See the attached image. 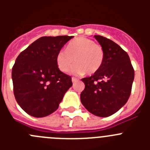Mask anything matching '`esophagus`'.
I'll use <instances>...</instances> for the list:
<instances>
[{
  "label": "esophagus",
  "instance_id": "34e87169",
  "mask_svg": "<svg viewBox=\"0 0 150 150\" xmlns=\"http://www.w3.org/2000/svg\"><path fill=\"white\" fill-rule=\"evenodd\" d=\"M76 81H77V79H76V78L72 77V83H75Z\"/></svg>",
  "mask_w": 150,
  "mask_h": 150
}]
</instances>
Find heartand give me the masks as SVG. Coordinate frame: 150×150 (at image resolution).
<instances>
[{
	"label": "heart",
	"instance_id": "1",
	"mask_svg": "<svg viewBox=\"0 0 150 150\" xmlns=\"http://www.w3.org/2000/svg\"><path fill=\"white\" fill-rule=\"evenodd\" d=\"M104 52L102 46L94 40L79 37L71 40L65 50L56 55L57 66L62 72L67 73L74 64L72 73L77 75L93 74L98 72L104 62Z\"/></svg>",
	"mask_w": 150,
	"mask_h": 150
}]
</instances>
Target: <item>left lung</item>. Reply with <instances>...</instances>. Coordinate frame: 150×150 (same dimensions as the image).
Returning <instances> with one entry per match:
<instances>
[{
  "label": "left lung",
  "mask_w": 150,
  "mask_h": 150,
  "mask_svg": "<svg viewBox=\"0 0 150 150\" xmlns=\"http://www.w3.org/2000/svg\"><path fill=\"white\" fill-rule=\"evenodd\" d=\"M94 37L104 50V62L98 72L81 79L85 88L80 94V100L88 112L107 117L128 101L134 71L128 53L119 45L102 36Z\"/></svg>",
  "instance_id": "left-lung-1"
}]
</instances>
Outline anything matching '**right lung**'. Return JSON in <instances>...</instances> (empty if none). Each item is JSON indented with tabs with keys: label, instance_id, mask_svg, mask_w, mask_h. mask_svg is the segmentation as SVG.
<instances>
[{
	"label": "right lung",
	"instance_id": "1",
	"mask_svg": "<svg viewBox=\"0 0 150 150\" xmlns=\"http://www.w3.org/2000/svg\"><path fill=\"white\" fill-rule=\"evenodd\" d=\"M73 36L42 37L22 51L12 69L13 93L18 105L34 117H44L59 108L72 86L71 76L57 66L56 55Z\"/></svg>",
	"mask_w": 150,
	"mask_h": 150
}]
</instances>
